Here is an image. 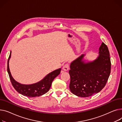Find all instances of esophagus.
<instances>
[{
  "label": "esophagus",
  "instance_id": "obj_1",
  "mask_svg": "<svg viewBox=\"0 0 122 122\" xmlns=\"http://www.w3.org/2000/svg\"><path fill=\"white\" fill-rule=\"evenodd\" d=\"M69 66L68 63H66V64H64L62 67L63 70L64 71H67L69 69Z\"/></svg>",
  "mask_w": 122,
  "mask_h": 122
}]
</instances>
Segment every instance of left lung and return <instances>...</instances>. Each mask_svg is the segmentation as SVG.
I'll list each match as a JSON object with an SVG mask.
<instances>
[{
    "label": "left lung",
    "instance_id": "left-lung-1",
    "mask_svg": "<svg viewBox=\"0 0 122 122\" xmlns=\"http://www.w3.org/2000/svg\"><path fill=\"white\" fill-rule=\"evenodd\" d=\"M99 56L92 61L85 62L82 55L70 64L69 89L74 95L89 97L99 92L104 87L111 72V61L107 46L102 43Z\"/></svg>",
    "mask_w": 122,
    "mask_h": 122
}]
</instances>
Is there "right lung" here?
Instances as JSON below:
<instances>
[{
	"label": "right lung",
	"instance_id": "add662e5",
	"mask_svg": "<svg viewBox=\"0 0 122 122\" xmlns=\"http://www.w3.org/2000/svg\"><path fill=\"white\" fill-rule=\"evenodd\" d=\"M10 53L7 63V71L13 87L21 95L30 97H39L48 92L51 88L52 82L54 79L58 76L61 71V68L56 69L48 74L40 81L31 85L21 84L14 79L12 77L9 67V61L11 58Z\"/></svg>",
	"mask_w": 122,
	"mask_h": 122
}]
</instances>
